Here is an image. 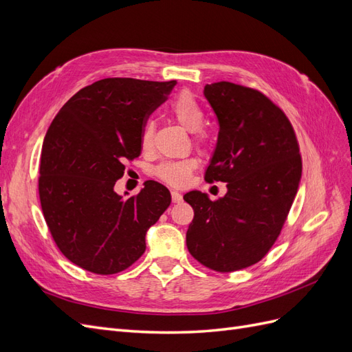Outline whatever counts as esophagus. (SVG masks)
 I'll return each mask as SVG.
<instances>
[{"label": "esophagus", "instance_id": "obj_1", "mask_svg": "<svg viewBox=\"0 0 352 352\" xmlns=\"http://www.w3.org/2000/svg\"><path fill=\"white\" fill-rule=\"evenodd\" d=\"M172 201L173 202H180V201H182V195H180L177 190H172Z\"/></svg>", "mask_w": 352, "mask_h": 352}]
</instances>
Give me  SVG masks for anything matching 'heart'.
I'll return each mask as SVG.
<instances>
[{
	"instance_id": "b5f03b06",
	"label": "heart",
	"mask_w": 352,
	"mask_h": 352,
	"mask_svg": "<svg viewBox=\"0 0 352 352\" xmlns=\"http://www.w3.org/2000/svg\"><path fill=\"white\" fill-rule=\"evenodd\" d=\"M172 114L180 126H184L186 131L194 132V141L201 146H207L210 144V133L202 129V124L206 120V111L201 107V104L197 101L192 95L184 92L172 102ZM154 136V123L148 122L145 123L142 135H141V144L144 148H150L153 144ZM198 167L197 158H185L177 160V162H167L160 164L155 170V175L163 180V182L173 185V186H184L189 182L190 175Z\"/></svg>"
}]
</instances>
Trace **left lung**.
<instances>
[{
    "label": "left lung",
    "mask_w": 352,
    "mask_h": 352,
    "mask_svg": "<svg viewBox=\"0 0 352 352\" xmlns=\"http://www.w3.org/2000/svg\"><path fill=\"white\" fill-rule=\"evenodd\" d=\"M204 95L219 120L207 182H226L211 201L190 190L194 208L186 232L190 255L220 273L258 263L278 239L300 186L302 162L289 119L257 89L230 82L206 85Z\"/></svg>",
    "instance_id": "8db88e82"
}]
</instances>
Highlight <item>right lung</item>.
I'll return each mask as SVG.
<instances>
[{"mask_svg":"<svg viewBox=\"0 0 352 352\" xmlns=\"http://www.w3.org/2000/svg\"><path fill=\"white\" fill-rule=\"evenodd\" d=\"M175 85L101 79L74 94L50 124L41 153V207L52 239L79 267L97 274L129 267L146 248V230L172 202L155 180L129 198L116 194L114 185L126 160L140 157L148 116Z\"/></svg>","mask_w":352,"mask_h":352,"instance_id":"obj_1","label":"right lung"}]
</instances>
